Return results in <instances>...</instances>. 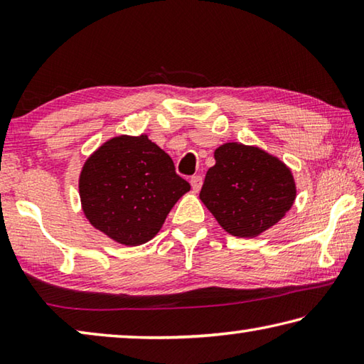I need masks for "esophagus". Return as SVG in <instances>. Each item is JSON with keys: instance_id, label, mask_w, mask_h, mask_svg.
Wrapping results in <instances>:
<instances>
[{"instance_id": "1", "label": "esophagus", "mask_w": 364, "mask_h": 364, "mask_svg": "<svg viewBox=\"0 0 364 364\" xmlns=\"http://www.w3.org/2000/svg\"><path fill=\"white\" fill-rule=\"evenodd\" d=\"M202 183H204V180H202L200 175H194L191 178V186H193L194 191H199L202 188Z\"/></svg>"}]
</instances>
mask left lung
I'll use <instances>...</instances> for the list:
<instances>
[{
    "instance_id": "8db88e82",
    "label": "left lung",
    "mask_w": 364,
    "mask_h": 364,
    "mask_svg": "<svg viewBox=\"0 0 364 364\" xmlns=\"http://www.w3.org/2000/svg\"><path fill=\"white\" fill-rule=\"evenodd\" d=\"M200 200L223 230L254 237L284 217L295 199L291 170L258 147L226 143L215 151Z\"/></svg>"
}]
</instances>
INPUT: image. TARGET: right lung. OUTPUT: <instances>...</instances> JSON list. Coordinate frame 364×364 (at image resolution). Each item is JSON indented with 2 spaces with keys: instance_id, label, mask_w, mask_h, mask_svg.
<instances>
[{
  "instance_id": "add662e5",
  "label": "right lung",
  "mask_w": 364,
  "mask_h": 364,
  "mask_svg": "<svg viewBox=\"0 0 364 364\" xmlns=\"http://www.w3.org/2000/svg\"><path fill=\"white\" fill-rule=\"evenodd\" d=\"M189 189L168 154L144 134L107 141L86 160L80 175L86 218L125 245L144 244L156 236Z\"/></svg>"
}]
</instances>
